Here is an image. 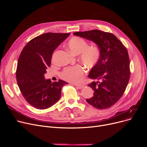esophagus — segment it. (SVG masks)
Here are the masks:
<instances>
[{"label":"esophagus","instance_id":"esophagus-1","mask_svg":"<svg viewBox=\"0 0 147 147\" xmlns=\"http://www.w3.org/2000/svg\"><path fill=\"white\" fill-rule=\"evenodd\" d=\"M74 86H77L78 87L79 89H82V88H83L84 87V85H80V84H73Z\"/></svg>","mask_w":147,"mask_h":147}]
</instances>
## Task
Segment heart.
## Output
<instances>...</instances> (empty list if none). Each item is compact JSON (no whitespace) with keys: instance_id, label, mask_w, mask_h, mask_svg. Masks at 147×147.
I'll list each match as a JSON object with an SVG mask.
<instances>
[{"instance_id":"b5f03b06","label":"heart","mask_w":147,"mask_h":147,"mask_svg":"<svg viewBox=\"0 0 147 147\" xmlns=\"http://www.w3.org/2000/svg\"><path fill=\"white\" fill-rule=\"evenodd\" d=\"M67 47L71 52L79 54L80 60L89 68L96 65L101 57V51L96 45H88L86 40L80 37H73L67 43ZM86 71L80 65L68 67L61 73L63 79L74 83L80 82Z\"/></svg>"}]
</instances>
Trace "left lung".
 Segmentation results:
<instances>
[{
    "mask_svg": "<svg viewBox=\"0 0 147 147\" xmlns=\"http://www.w3.org/2000/svg\"><path fill=\"white\" fill-rule=\"evenodd\" d=\"M74 35L95 42L101 57L89 74L92 82L88 86L94 90V96L86 101L98 109H109L124 94L130 78V62L125 46L113 34L99 30L75 32Z\"/></svg>",
    "mask_w": 147,
    "mask_h": 147,
    "instance_id": "1",
    "label": "left lung"
}]
</instances>
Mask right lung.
Instances as JSON below:
<instances>
[{"instance_id": "right-lung-1", "label": "right lung", "mask_w": 147, "mask_h": 147, "mask_svg": "<svg viewBox=\"0 0 147 147\" xmlns=\"http://www.w3.org/2000/svg\"><path fill=\"white\" fill-rule=\"evenodd\" d=\"M70 34L46 33L28 42L18 60L16 78L26 101L37 109H48L58 101L61 89L68 83L59 80L52 82L44 74L51 66L53 51Z\"/></svg>"}]
</instances>
